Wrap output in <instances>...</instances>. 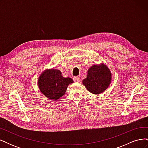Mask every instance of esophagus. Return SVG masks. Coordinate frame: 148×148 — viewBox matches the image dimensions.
Listing matches in <instances>:
<instances>
[{"instance_id": "1", "label": "esophagus", "mask_w": 148, "mask_h": 148, "mask_svg": "<svg viewBox=\"0 0 148 148\" xmlns=\"http://www.w3.org/2000/svg\"><path fill=\"white\" fill-rule=\"evenodd\" d=\"M73 80L76 82H79L80 80H81V79H80V78L78 77H75L73 78Z\"/></svg>"}]
</instances>
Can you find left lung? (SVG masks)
<instances>
[{"mask_svg":"<svg viewBox=\"0 0 148 148\" xmlns=\"http://www.w3.org/2000/svg\"><path fill=\"white\" fill-rule=\"evenodd\" d=\"M112 81V73L104 63L91 66L88 70L87 77L82 83L87 90L95 95H100L109 86Z\"/></svg>","mask_w":148,"mask_h":148,"instance_id":"left-lung-1","label":"left lung"}]
</instances>
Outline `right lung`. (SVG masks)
I'll return each mask as SVG.
<instances>
[{
	"mask_svg": "<svg viewBox=\"0 0 148 148\" xmlns=\"http://www.w3.org/2000/svg\"><path fill=\"white\" fill-rule=\"evenodd\" d=\"M73 83V80L65 78L61 71L54 69H47L39 75L38 85L41 92L51 100H58L65 93L69 84Z\"/></svg>",
	"mask_w": 148,
	"mask_h": 148,
	"instance_id": "1",
	"label": "right lung"
}]
</instances>
